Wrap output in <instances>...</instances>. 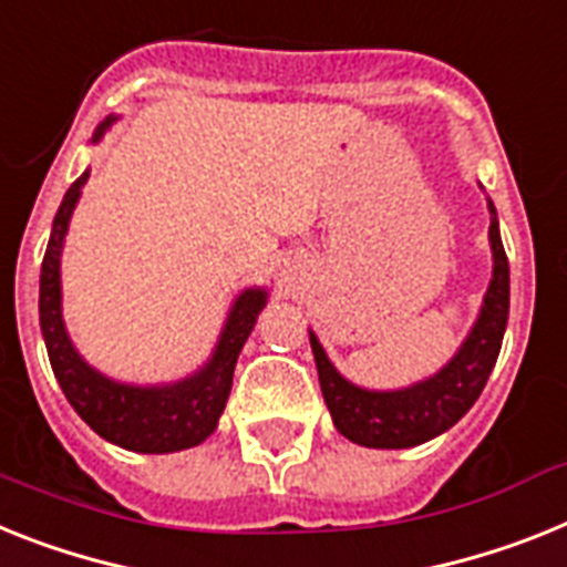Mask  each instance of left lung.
<instances>
[{
    "mask_svg": "<svg viewBox=\"0 0 567 567\" xmlns=\"http://www.w3.org/2000/svg\"><path fill=\"white\" fill-rule=\"evenodd\" d=\"M487 210L493 279H489L484 306L475 326L470 328L467 340L461 342V349L441 372L421 380L415 386L392 389V392L360 389L337 372L317 334L308 331L328 412L334 417L337 432L354 444L374 446V450L417 446L450 430L478 401L502 351L507 311H511V265H507V254L498 236L496 207L489 198Z\"/></svg>",
    "mask_w": 567,
    "mask_h": 567,
    "instance_id": "left-lung-1",
    "label": "left lung"
}]
</instances>
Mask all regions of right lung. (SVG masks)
<instances>
[{
  "instance_id": "obj_1",
  "label": "right lung",
  "mask_w": 567,
  "mask_h": 567,
  "mask_svg": "<svg viewBox=\"0 0 567 567\" xmlns=\"http://www.w3.org/2000/svg\"><path fill=\"white\" fill-rule=\"evenodd\" d=\"M117 117H106L94 132L97 144L103 132ZM89 181V169L80 175L63 195V204L54 216L51 239L45 247L40 274V328L49 349L54 378L80 417L100 437L132 450V453H178L198 446L218 426L230 398L233 369L239 351L256 326V317L268 302L265 288H245L236 297L227 322L218 334L210 360L195 374L161 386H135L100 374L74 349L63 322V288H60V256L69 233L71 213L80 202V189Z\"/></svg>"
}]
</instances>
